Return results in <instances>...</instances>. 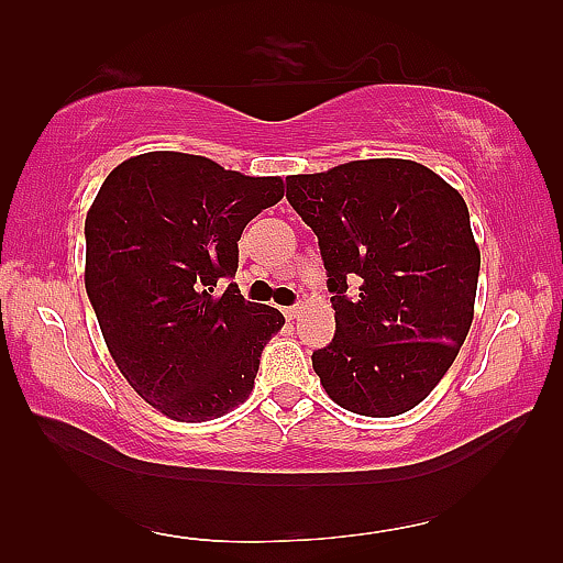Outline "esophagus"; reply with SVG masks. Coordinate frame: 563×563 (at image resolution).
Instances as JSON below:
<instances>
[{
    "mask_svg": "<svg viewBox=\"0 0 563 563\" xmlns=\"http://www.w3.org/2000/svg\"><path fill=\"white\" fill-rule=\"evenodd\" d=\"M300 312H302V307H300V305H295V307H285V309H283V314H285V319H288V321H292V319L300 317Z\"/></svg>",
    "mask_w": 563,
    "mask_h": 563,
    "instance_id": "1",
    "label": "esophagus"
}]
</instances>
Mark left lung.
<instances>
[{
    "mask_svg": "<svg viewBox=\"0 0 563 563\" xmlns=\"http://www.w3.org/2000/svg\"><path fill=\"white\" fill-rule=\"evenodd\" d=\"M288 200L319 239L333 292L336 333L312 355L321 387L361 416L411 411L474 319L482 254L460 190L411 159H357L288 176Z\"/></svg>",
    "mask_w": 563,
    "mask_h": 563,
    "instance_id": "left-lung-1",
    "label": "left lung"
}]
</instances>
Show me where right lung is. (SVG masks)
<instances>
[{
    "label": "right lung",
    "instance_id": "obj_1",
    "mask_svg": "<svg viewBox=\"0 0 563 563\" xmlns=\"http://www.w3.org/2000/svg\"><path fill=\"white\" fill-rule=\"evenodd\" d=\"M285 194L208 157L147 152L106 176L87 212L84 285L128 385L172 421L244 404L263 345L285 324L234 283L244 227Z\"/></svg>",
    "mask_w": 563,
    "mask_h": 563
}]
</instances>
